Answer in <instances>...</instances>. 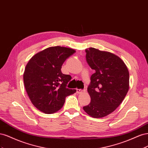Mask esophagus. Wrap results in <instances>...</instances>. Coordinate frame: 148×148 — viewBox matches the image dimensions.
Wrapping results in <instances>:
<instances>
[{"label": "esophagus", "mask_w": 148, "mask_h": 148, "mask_svg": "<svg viewBox=\"0 0 148 148\" xmlns=\"http://www.w3.org/2000/svg\"><path fill=\"white\" fill-rule=\"evenodd\" d=\"M77 94H82V93L84 92V91L82 90V89H77Z\"/></svg>", "instance_id": "obj_1"}]
</instances>
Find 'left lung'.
Listing matches in <instances>:
<instances>
[{"instance_id":"1","label":"left lung","mask_w":148,"mask_h":148,"mask_svg":"<svg viewBox=\"0 0 148 148\" xmlns=\"http://www.w3.org/2000/svg\"><path fill=\"white\" fill-rule=\"evenodd\" d=\"M88 65L95 73L88 92L91 102L83 110L93 118H102L117 108L129 89V71L120 58L113 53L94 47L85 50Z\"/></svg>"}]
</instances>
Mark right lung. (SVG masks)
I'll return each mask as SVG.
<instances>
[{
  "label": "right lung",
  "instance_id": "1",
  "mask_svg": "<svg viewBox=\"0 0 148 148\" xmlns=\"http://www.w3.org/2000/svg\"><path fill=\"white\" fill-rule=\"evenodd\" d=\"M75 52L69 47H50L36 53L26 65L23 73L26 91L40 111L48 114L56 112L63 107L65 97L77 91L66 88L71 77L61 71L64 62Z\"/></svg>",
  "mask_w": 148,
  "mask_h": 148
}]
</instances>
